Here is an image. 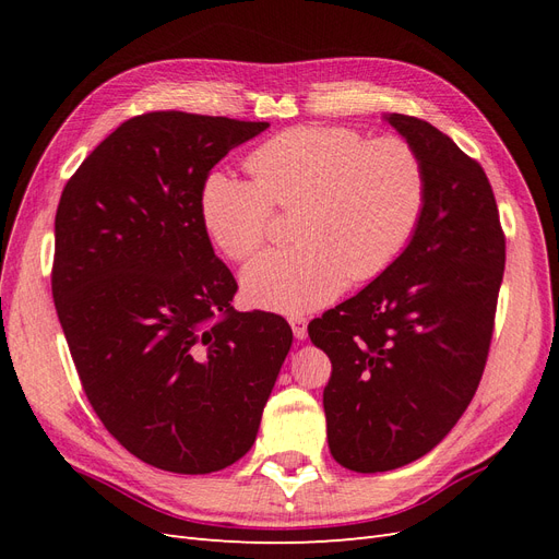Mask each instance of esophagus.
<instances>
[{
    "label": "esophagus",
    "mask_w": 559,
    "mask_h": 559,
    "mask_svg": "<svg viewBox=\"0 0 559 559\" xmlns=\"http://www.w3.org/2000/svg\"><path fill=\"white\" fill-rule=\"evenodd\" d=\"M289 324H292L294 335L298 337V341H302V337L308 335V319H306V317H300V314H298V317H292Z\"/></svg>",
    "instance_id": "esophagus-1"
}]
</instances>
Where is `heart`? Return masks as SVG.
Returning a JSON list of instances; mask_svg holds the SVG:
<instances>
[{
    "label": "heart",
    "mask_w": 559,
    "mask_h": 559,
    "mask_svg": "<svg viewBox=\"0 0 559 559\" xmlns=\"http://www.w3.org/2000/svg\"><path fill=\"white\" fill-rule=\"evenodd\" d=\"M253 179L212 175L202 218L233 261L273 235L275 207L298 210L296 247L259 257L242 273L251 306L300 314L326 306L347 280L368 282L411 245L429 200V173L403 138L370 140L347 126H296L247 158Z\"/></svg>",
    "instance_id": "obj_1"
}]
</instances>
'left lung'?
Listing matches in <instances>:
<instances>
[{"label": "left lung", "instance_id": "8db88e82", "mask_svg": "<svg viewBox=\"0 0 559 559\" xmlns=\"http://www.w3.org/2000/svg\"><path fill=\"white\" fill-rule=\"evenodd\" d=\"M386 121L425 158V216L392 267L308 326L331 359V454L359 473L419 460L464 415L487 364L506 263L480 163L421 118Z\"/></svg>", "mask_w": 559, "mask_h": 559}]
</instances>
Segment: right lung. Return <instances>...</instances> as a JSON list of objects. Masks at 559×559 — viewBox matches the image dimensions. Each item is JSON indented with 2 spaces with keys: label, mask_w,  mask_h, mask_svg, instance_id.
<instances>
[{
  "label": "right lung",
  "mask_w": 559,
  "mask_h": 559,
  "mask_svg": "<svg viewBox=\"0 0 559 559\" xmlns=\"http://www.w3.org/2000/svg\"><path fill=\"white\" fill-rule=\"evenodd\" d=\"M267 123L148 111L118 126L64 183L50 289L76 373L107 431L173 473L226 468L257 441L294 333L233 310L202 189Z\"/></svg>",
  "instance_id": "obj_1"
}]
</instances>
